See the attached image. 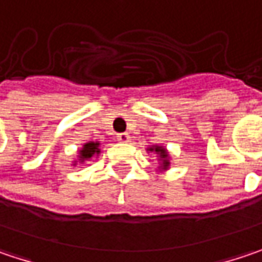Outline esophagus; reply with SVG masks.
Returning a JSON list of instances; mask_svg holds the SVG:
<instances>
[{
	"mask_svg": "<svg viewBox=\"0 0 262 262\" xmlns=\"http://www.w3.org/2000/svg\"><path fill=\"white\" fill-rule=\"evenodd\" d=\"M117 139L120 142H130V135L129 133H118L117 135Z\"/></svg>",
	"mask_w": 262,
	"mask_h": 262,
	"instance_id": "34e87169",
	"label": "esophagus"
}]
</instances>
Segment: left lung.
Segmentation results:
<instances>
[{"instance_id":"obj_1","label":"left lung","mask_w":262,"mask_h":262,"mask_svg":"<svg viewBox=\"0 0 262 262\" xmlns=\"http://www.w3.org/2000/svg\"><path fill=\"white\" fill-rule=\"evenodd\" d=\"M148 149H149V151H154L156 154H159V160L162 162V164H160V169L166 170V169L169 167V164H170V162H169V154H167L166 148H163V146L160 145H154V146H149Z\"/></svg>"}]
</instances>
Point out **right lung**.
Listing matches in <instances>:
<instances>
[{
    "label": "right lung",
    "instance_id": "1",
    "mask_svg": "<svg viewBox=\"0 0 262 262\" xmlns=\"http://www.w3.org/2000/svg\"><path fill=\"white\" fill-rule=\"evenodd\" d=\"M99 142H87L83 145V148L80 149V156H78V160L81 163H84L85 160H90L93 156H99Z\"/></svg>",
    "mask_w": 262,
    "mask_h": 262
}]
</instances>
